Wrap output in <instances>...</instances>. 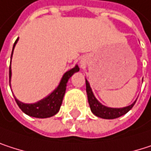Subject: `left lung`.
Listing matches in <instances>:
<instances>
[{
  "label": "left lung",
  "instance_id": "left-lung-1",
  "mask_svg": "<svg viewBox=\"0 0 151 151\" xmlns=\"http://www.w3.org/2000/svg\"><path fill=\"white\" fill-rule=\"evenodd\" d=\"M85 83H86V92L88 96V102L91 107V110L94 115L97 117L102 118V119H113L119 118L124 114L127 113L132 109L134 105L135 104L136 100L130 106L122 107V108H112V107H107L104 105H102L94 96L92 90L90 86L89 82L85 78Z\"/></svg>",
  "mask_w": 151,
  "mask_h": 151
}]
</instances>
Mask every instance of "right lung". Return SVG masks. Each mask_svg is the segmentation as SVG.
Here are the masks:
<instances>
[{
  "label": "right lung",
  "instance_id": "add662e5",
  "mask_svg": "<svg viewBox=\"0 0 151 151\" xmlns=\"http://www.w3.org/2000/svg\"><path fill=\"white\" fill-rule=\"evenodd\" d=\"M17 41H18V38L16 40V42L13 45L11 59H12L14 48H15ZM79 69H80L79 67L77 65H76L75 68L67 71L63 75V76H62L59 85L57 86V88L51 94H49L47 97H45V99L39 100L36 103H33V104H25V103L19 101L15 97L17 104L18 105L19 108L24 113L31 116V117L44 119V118H49V117L55 115L60 111V106L62 104V100H63V98H64V95L66 92V87H67V83H68V79L76 72H78ZM10 80H11V61H10V66H9V83H10Z\"/></svg>",
  "mask_w": 151,
  "mask_h": 151
}]
</instances>
